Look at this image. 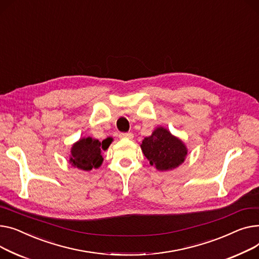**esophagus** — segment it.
<instances>
[{
  "mask_svg": "<svg viewBox=\"0 0 259 259\" xmlns=\"http://www.w3.org/2000/svg\"><path fill=\"white\" fill-rule=\"evenodd\" d=\"M119 138L120 139H133L134 135L132 133H121V134H119Z\"/></svg>",
  "mask_w": 259,
  "mask_h": 259,
  "instance_id": "obj_1",
  "label": "esophagus"
}]
</instances>
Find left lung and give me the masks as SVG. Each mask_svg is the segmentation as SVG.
Here are the masks:
<instances>
[{
	"label": "left lung",
	"instance_id": "1",
	"mask_svg": "<svg viewBox=\"0 0 259 259\" xmlns=\"http://www.w3.org/2000/svg\"><path fill=\"white\" fill-rule=\"evenodd\" d=\"M140 146L149 164L160 171L177 168L184 163L188 154L185 143L163 126L156 127Z\"/></svg>",
	"mask_w": 259,
	"mask_h": 259
}]
</instances>
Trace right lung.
I'll return each instance as SVG.
<instances>
[{
  "label": "right lung",
  "instance_id": "1",
  "mask_svg": "<svg viewBox=\"0 0 259 259\" xmlns=\"http://www.w3.org/2000/svg\"><path fill=\"white\" fill-rule=\"evenodd\" d=\"M113 138L104 139L100 142L97 139L91 137H83L77 142H75L71 147L70 164L84 171H89L92 168H98L103 162L101 151L106 150L112 143Z\"/></svg>",
  "mask_w": 259,
  "mask_h": 259
}]
</instances>
